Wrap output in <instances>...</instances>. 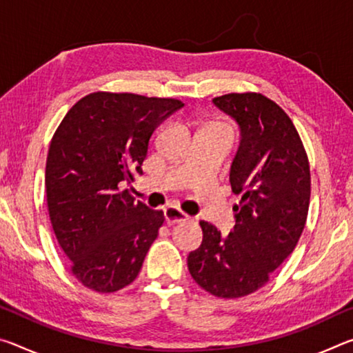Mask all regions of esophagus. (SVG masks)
I'll return each mask as SVG.
<instances>
[{
    "label": "esophagus",
    "mask_w": 353,
    "mask_h": 353,
    "mask_svg": "<svg viewBox=\"0 0 353 353\" xmlns=\"http://www.w3.org/2000/svg\"><path fill=\"white\" fill-rule=\"evenodd\" d=\"M163 213H165V221H166V224H168V225L187 223V221H190L188 214H185V213L181 210V208L174 207V205L166 207L165 210H163Z\"/></svg>",
    "instance_id": "1"
}]
</instances>
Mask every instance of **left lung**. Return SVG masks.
Here are the masks:
<instances>
[{
  "instance_id": "8db88e82",
  "label": "left lung",
  "mask_w": 353,
  "mask_h": 353,
  "mask_svg": "<svg viewBox=\"0 0 353 353\" xmlns=\"http://www.w3.org/2000/svg\"><path fill=\"white\" fill-rule=\"evenodd\" d=\"M213 104L240 126L230 185L241 199L227 236L201 221L204 236L188 255V271L210 294L236 299L266 285L294 250L305 227L312 181L305 148L282 107L250 92L223 94Z\"/></svg>"
}]
</instances>
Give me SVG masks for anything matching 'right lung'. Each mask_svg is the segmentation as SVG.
Instances as JSON below:
<instances>
[{"label":"right lung","instance_id":"right-lung-1","mask_svg":"<svg viewBox=\"0 0 353 353\" xmlns=\"http://www.w3.org/2000/svg\"><path fill=\"white\" fill-rule=\"evenodd\" d=\"M182 107L172 98L94 92L59 124L46 159L48 212L71 274L87 288L115 292L139 276L165 216L118 187L143 174L155 128Z\"/></svg>","mask_w":353,"mask_h":353}]
</instances>
